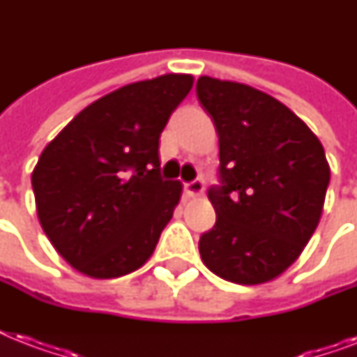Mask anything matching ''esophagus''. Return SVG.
<instances>
[{
    "label": "esophagus",
    "mask_w": 357,
    "mask_h": 357,
    "mask_svg": "<svg viewBox=\"0 0 357 357\" xmlns=\"http://www.w3.org/2000/svg\"><path fill=\"white\" fill-rule=\"evenodd\" d=\"M185 195L189 196V198H202L204 196V181L196 179V181L185 183Z\"/></svg>",
    "instance_id": "34e87169"
}]
</instances>
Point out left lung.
Returning a JSON list of instances; mask_svg holds the SVG:
<instances>
[{"instance_id":"left-lung-1","label":"left lung","mask_w":357,"mask_h":357,"mask_svg":"<svg viewBox=\"0 0 357 357\" xmlns=\"http://www.w3.org/2000/svg\"><path fill=\"white\" fill-rule=\"evenodd\" d=\"M196 94L218 133L217 224L200 237L204 265L222 280L261 285L282 276L321 220L330 165L321 140L266 92L202 75Z\"/></svg>"}]
</instances>
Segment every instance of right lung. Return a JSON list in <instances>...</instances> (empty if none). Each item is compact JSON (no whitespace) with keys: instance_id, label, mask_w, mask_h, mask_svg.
<instances>
[{"instance_id":"1","label":"right lung","mask_w":357,"mask_h":357,"mask_svg":"<svg viewBox=\"0 0 357 357\" xmlns=\"http://www.w3.org/2000/svg\"><path fill=\"white\" fill-rule=\"evenodd\" d=\"M192 83L190 74H165L120 86L74 116L38 157L36 215L81 274L126 276L153 254L183 190L159 176V137Z\"/></svg>"}]
</instances>
